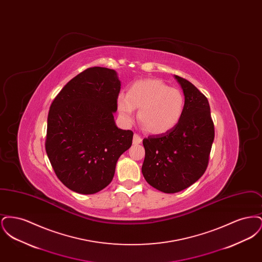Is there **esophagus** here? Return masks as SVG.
<instances>
[{
  "label": "esophagus",
  "instance_id": "esophagus-1",
  "mask_svg": "<svg viewBox=\"0 0 262 262\" xmlns=\"http://www.w3.org/2000/svg\"><path fill=\"white\" fill-rule=\"evenodd\" d=\"M141 142H142V138L139 137L138 135H137V134H135L134 135V139H133V143L134 144H139Z\"/></svg>",
  "mask_w": 262,
  "mask_h": 262
}]
</instances>
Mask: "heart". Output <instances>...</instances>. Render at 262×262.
<instances>
[{
	"mask_svg": "<svg viewBox=\"0 0 262 262\" xmlns=\"http://www.w3.org/2000/svg\"><path fill=\"white\" fill-rule=\"evenodd\" d=\"M119 113L129 124L138 110V121L153 135H161L173 129L179 124L185 107L181 90L169 88L156 78L140 79L130 84L127 93H120L117 98Z\"/></svg>",
	"mask_w": 262,
	"mask_h": 262,
	"instance_id": "1",
	"label": "heart"
}]
</instances>
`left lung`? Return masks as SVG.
I'll use <instances>...</instances> for the list:
<instances>
[{
	"label": "left lung",
	"instance_id": "obj_1",
	"mask_svg": "<svg viewBox=\"0 0 262 262\" xmlns=\"http://www.w3.org/2000/svg\"><path fill=\"white\" fill-rule=\"evenodd\" d=\"M185 95L179 124L168 133L143 139L142 174L150 186L165 193L179 192L204 174L214 140L207 98L187 79L174 75Z\"/></svg>",
	"mask_w": 262,
	"mask_h": 262
}]
</instances>
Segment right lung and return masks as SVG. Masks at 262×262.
Instances as JSON below:
<instances>
[{"mask_svg": "<svg viewBox=\"0 0 262 262\" xmlns=\"http://www.w3.org/2000/svg\"><path fill=\"white\" fill-rule=\"evenodd\" d=\"M121 81L114 70L93 67L71 79L51 104L45 148L62 184L93 194L112 182L134 133L114 120Z\"/></svg>", "mask_w": 262, "mask_h": 262, "instance_id": "right-lung-1", "label": "right lung"}]
</instances>
